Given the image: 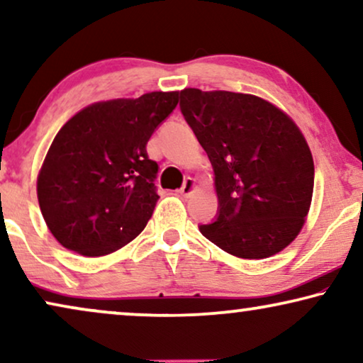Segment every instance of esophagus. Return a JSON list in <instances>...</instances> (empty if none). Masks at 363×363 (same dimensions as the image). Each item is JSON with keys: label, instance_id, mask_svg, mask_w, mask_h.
<instances>
[{"label": "esophagus", "instance_id": "esophagus-1", "mask_svg": "<svg viewBox=\"0 0 363 363\" xmlns=\"http://www.w3.org/2000/svg\"><path fill=\"white\" fill-rule=\"evenodd\" d=\"M195 186H196V182L193 180V178H185V182H183V185H182V188H180V193L183 196H188V195H191L193 193V190H195Z\"/></svg>", "mask_w": 363, "mask_h": 363}]
</instances>
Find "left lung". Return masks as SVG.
<instances>
[{"instance_id":"1","label":"left lung","mask_w":363,"mask_h":363,"mask_svg":"<svg viewBox=\"0 0 363 363\" xmlns=\"http://www.w3.org/2000/svg\"><path fill=\"white\" fill-rule=\"evenodd\" d=\"M180 111L215 172L218 213L201 235L242 259L284 250L309 211L314 160L284 112L228 91L180 92Z\"/></svg>"}]
</instances>
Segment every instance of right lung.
Instances as JSON below:
<instances>
[{"label": "right lung", "instance_id": "add662e5", "mask_svg": "<svg viewBox=\"0 0 363 363\" xmlns=\"http://www.w3.org/2000/svg\"><path fill=\"white\" fill-rule=\"evenodd\" d=\"M177 104L178 92L97 102L57 132L39 173L38 200L64 247L104 256L140 235L158 200V165L147 142Z\"/></svg>", "mask_w": 363, "mask_h": 363}]
</instances>
